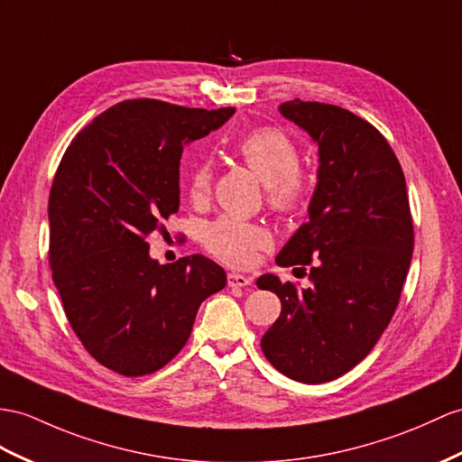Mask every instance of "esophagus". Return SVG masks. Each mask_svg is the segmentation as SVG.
Returning <instances> with one entry per match:
<instances>
[{
    "label": "esophagus",
    "mask_w": 462,
    "mask_h": 462,
    "mask_svg": "<svg viewBox=\"0 0 462 462\" xmlns=\"http://www.w3.org/2000/svg\"><path fill=\"white\" fill-rule=\"evenodd\" d=\"M227 284L231 288H245V286H251L253 284V278L251 276H245L239 273H229L227 274Z\"/></svg>",
    "instance_id": "34e87169"
}]
</instances>
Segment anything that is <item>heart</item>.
Segmentation results:
<instances>
[{"label":"heart","instance_id":"b5f03b06","mask_svg":"<svg viewBox=\"0 0 462 462\" xmlns=\"http://www.w3.org/2000/svg\"><path fill=\"white\" fill-rule=\"evenodd\" d=\"M237 152L256 178L266 186V199L276 211L296 209L306 196L308 182L300 171V151L284 131L261 127L246 133L237 143ZM211 164L198 162L189 172V196L199 201L211 189ZM270 243V235L261 225L231 216L217 217L204 229L206 249L221 261L245 266L254 253Z\"/></svg>","mask_w":462,"mask_h":462}]
</instances>
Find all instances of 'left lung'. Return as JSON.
I'll list each match as a JSON object with an SVG mask.
<instances>
[{"mask_svg":"<svg viewBox=\"0 0 462 462\" xmlns=\"http://www.w3.org/2000/svg\"><path fill=\"white\" fill-rule=\"evenodd\" d=\"M278 109L319 151L310 219L276 256L280 266L310 264L311 286L256 280L282 301L261 346L284 376L321 384L361 363L388 328L411 263L413 223L402 166L376 127L319 101Z\"/></svg>","mask_w":462,"mask_h":462,"instance_id":"1","label":"left lung"}]
</instances>
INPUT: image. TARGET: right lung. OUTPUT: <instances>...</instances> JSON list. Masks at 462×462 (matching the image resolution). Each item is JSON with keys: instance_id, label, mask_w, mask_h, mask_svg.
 <instances>
[{"instance_id": "1", "label": "right lung", "mask_w": 462, "mask_h": 462, "mask_svg": "<svg viewBox=\"0 0 462 462\" xmlns=\"http://www.w3.org/2000/svg\"><path fill=\"white\" fill-rule=\"evenodd\" d=\"M233 114L127 99L62 156L49 198L52 280L78 339L114 373L144 376L171 363L201 301L227 284L204 254L154 261L146 235L180 208L184 146Z\"/></svg>"}]
</instances>
